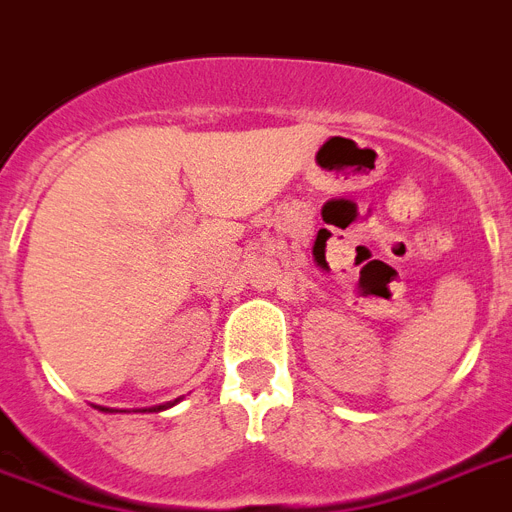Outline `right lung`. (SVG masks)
I'll list each match as a JSON object with an SVG mask.
<instances>
[{
  "label": "right lung",
  "instance_id": "add662e5",
  "mask_svg": "<svg viewBox=\"0 0 512 512\" xmlns=\"http://www.w3.org/2000/svg\"><path fill=\"white\" fill-rule=\"evenodd\" d=\"M173 402H168V405H160V407H149V410H165V407H170ZM99 410H107V407H99Z\"/></svg>",
  "mask_w": 512,
  "mask_h": 512
}]
</instances>
